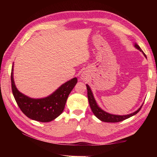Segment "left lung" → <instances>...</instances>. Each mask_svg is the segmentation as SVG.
<instances>
[{"label": "left lung", "instance_id": "left-lung-1", "mask_svg": "<svg viewBox=\"0 0 157 157\" xmlns=\"http://www.w3.org/2000/svg\"><path fill=\"white\" fill-rule=\"evenodd\" d=\"M135 47L138 49L140 51H141L143 55H144L145 57L146 58V56L144 54V52L142 51V50L140 48V47L135 43L134 44ZM86 87H87V90H88V102H89V104L90 106V108L92 111L94 113V115L97 117L98 119L101 120L102 121H104V122H110V123H116V122H119V121H122L123 120L127 119L129 118L130 117H132L135 115L136 114H137V113L140 111V109L142 108V105L140 107L137 111L131 113V114H129V115H113V114H110V113L106 112L105 111H103L102 109H101L98 106V105H97V103H96L95 99L94 98V96H93V94L92 92V90L90 88V86L86 84Z\"/></svg>", "mask_w": 157, "mask_h": 157}]
</instances>
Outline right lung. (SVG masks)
Instances as JSON below:
<instances>
[{"mask_svg":"<svg viewBox=\"0 0 157 157\" xmlns=\"http://www.w3.org/2000/svg\"><path fill=\"white\" fill-rule=\"evenodd\" d=\"M13 65L11 69V87L13 96L21 111L29 119L40 122H49L63 113L68 96L78 82L76 78L61 85L47 97L32 98L20 92L13 79Z\"/></svg>","mask_w":157,"mask_h":157,"instance_id":"right-lung-1","label":"right lung"}]
</instances>
